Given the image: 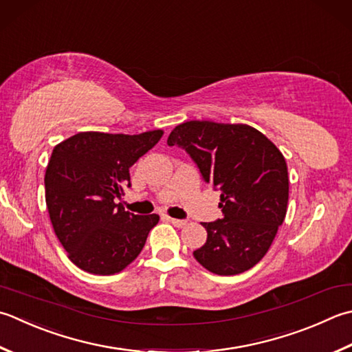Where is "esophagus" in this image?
Returning <instances> with one entry per match:
<instances>
[{"label": "esophagus", "mask_w": 352, "mask_h": 352, "mask_svg": "<svg viewBox=\"0 0 352 352\" xmlns=\"http://www.w3.org/2000/svg\"><path fill=\"white\" fill-rule=\"evenodd\" d=\"M166 219H169V221L174 224L175 227H184L186 224H188V221L186 219H178V218H170V217H166Z\"/></svg>", "instance_id": "1"}]
</instances>
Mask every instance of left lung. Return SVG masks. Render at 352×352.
Listing matches in <instances>:
<instances>
[{"instance_id":"8db88e82","label":"left lung","mask_w":352,"mask_h":352,"mask_svg":"<svg viewBox=\"0 0 352 352\" xmlns=\"http://www.w3.org/2000/svg\"><path fill=\"white\" fill-rule=\"evenodd\" d=\"M168 144L188 151L204 182L221 190L223 218L203 224L208 239L194 252L195 259L219 276L256 265L287 213L288 170L276 144L244 123L210 120L175 126Z\"/></svg>"}]
</instances>
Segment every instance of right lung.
<instances>
[{
  "label": "right lung",
  "instance_id": "right-lung-1",
  "mask_svg": "<svg viewBox=\"0 0 352 352\" xmlns=\"http://www.w3.org/2000/svg\"><path fill=\"white\" fill-rule=\"evenodd\" d=\"M162 135V129L134 135L85 131L54 146L45 203L59 243L80 270L108 276L139 256L160 217L134 215L114 199L129 186V168Z\"/></svg>",
  "mask_w": 352,
  "mask_h": 352
}]
</instances>
